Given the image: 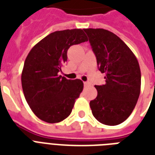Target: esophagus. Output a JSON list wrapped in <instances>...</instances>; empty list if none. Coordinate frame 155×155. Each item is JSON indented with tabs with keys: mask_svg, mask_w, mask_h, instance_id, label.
Here are the masks:
<instances>
[{
	"mask_svg": "<svg viewBox=\"0 0 155 155\" xmlns=\"http://www.w3.org/2000/svg\"><path fill=\"white\" fill-rule=\"evenodd\" d=\"M84 84L85 87H87V86H89L90 84H89V82H84Z\"/></svg>",
	"mask_w": 155,
	"mask_h": 155,
	"instance_id": "34e87169",
	"label": "esophagus"
}]
</instances>
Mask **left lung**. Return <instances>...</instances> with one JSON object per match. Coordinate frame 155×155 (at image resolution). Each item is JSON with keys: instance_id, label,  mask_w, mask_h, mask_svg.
Here are the masks:
<instances>
[{"instance_id": "obj_1", "label": "left lung", "mask_w": 155, "mask_h": 155, "mask_svg": "<svg viewBox=\"0 0 155 155\" xmlns=\"http://www.w3.org/2000/svg\"><path fill=\"white\" fill-rule=\"evenodd\" d=\"M105 84L96 85L97 97L90 101L94 117L107 125L125 121L141 92L139 63L130 47L115 34L104 29H84Z\"/></svg>"}]
</instances>
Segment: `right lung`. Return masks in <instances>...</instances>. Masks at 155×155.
<instances>
[{
    "label": "right lung",
    "instance_id": "add662e5",
    "mask_svg": "<svg viewBox=\"0 0 155 155\" xmlns=\"http://www.w3.org/2000/svg\"><path fill=\"white\" fill-rule=\"evenodd\" d=\"M87 41L81 29L55 31L38 42L28 54L21 86L33 113L47 123H58L70 115L84 88L82 80H68L58 72L72 45Z\"/></svg>",
    "mask_w": 155,
    "mask_h": 155
}]
</instances>
